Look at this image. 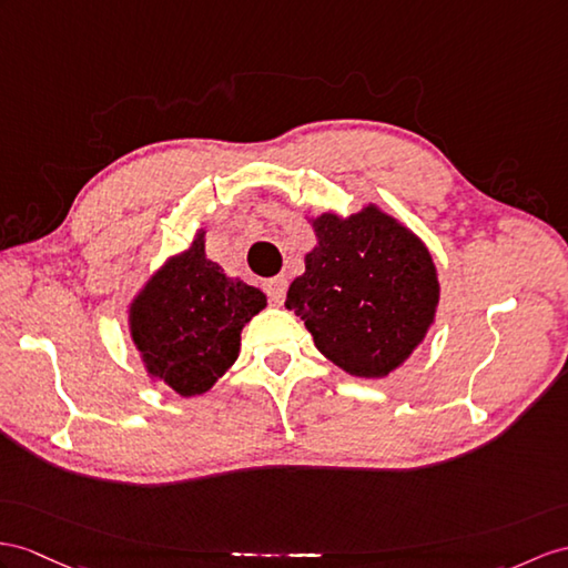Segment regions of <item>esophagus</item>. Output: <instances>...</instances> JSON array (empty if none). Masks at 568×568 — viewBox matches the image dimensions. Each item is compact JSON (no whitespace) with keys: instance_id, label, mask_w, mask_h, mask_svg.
<instances>
[{"instance_id":"1","label":"esophagus","mask_w":568,"mask_h":568,"mask_svg":"<svg viewBox=\"0 0 568 568\" xmlns=\"http://www.w3.org/2000/svg\"><path fill=\"white\" fill-rule=\"evenodd\" d=\"M286 288H288L286 276H272V280L265 282V292L272 303H282L286 298Z\"/></svg>"}]
</instances>
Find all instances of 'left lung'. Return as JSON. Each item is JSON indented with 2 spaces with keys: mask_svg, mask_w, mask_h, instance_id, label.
<instances>
[{
  "mask_svg": "<svg viewBox=\"0 0 568 568\" xmlns=\"http://www.w3.org/2000/svg\"><path fill=\"white\" fill-rule=\"evenodd\" d=\"M311 226L317 245L284 306L332 364L356 378H385L434 325L440 296L434 257L376 204L347 219L323 212Z\"/></svg>",
  "mask_w": 568,
  "mask_h": 568,
  "instance_id": "1",
  "label": "left lung"
}]
</instances>
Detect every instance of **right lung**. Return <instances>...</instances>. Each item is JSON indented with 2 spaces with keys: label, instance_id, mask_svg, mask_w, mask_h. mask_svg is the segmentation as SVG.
<instances>
[{
  "label": "right lung",
  "instance_id": "obj_1",
  "mask_svg": "<svg viewBox=\"0 0 568 568\" xmlns=\"http://www.w3.org/2000/svg\"><path fill=\"white\" fill-rule=\"evenodd\" d=\"M267 306L255 286L226 276L204 255V229L169 257L130 303V335L146 373L195 397L212 388L241 352V329Z\"/></svg>",
  "mask_w": 568,
  "mask_h": 568
}]
</instances>
